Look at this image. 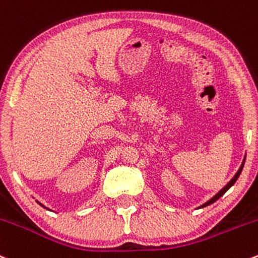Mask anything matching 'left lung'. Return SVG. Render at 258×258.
<instances>
[{
	"instance_id": "8db88e82",
	"label": "left lung",
	"mask_w": 258,
	"mask_h": 258,
	"mask_svg": "<svg viewBox=\"0 0 258 258\" xmlns=\"http://www.w3.org/2000/svg\"><path fill=\"white\" fill-rule=\"evenodd\" d=\"M245 159H246V157H245V158H243L242 163H241V165H240V168H238V170H237V172H236V174H235V175H234V177H232V178H231V180H230V181H229V183H227V184H226V185H225V186H224V188H222V189H221V190H219V191H218V193H216L215 195H214V197H213V198H211V199H209L207 203H204V204H203V205H200V207H199V209H202V208H205V207H208V205H210V204H213V203H215V202H216V200H218V199H219V198H220V197H222V195H224L225 193H226V191H227V190H229V189H230V188H231V186H232V185H234V184H235V181H236V180H237V178H238V177H240L241 172H242V168H243V164H245Z\"/></svg>"
}]
</instances>
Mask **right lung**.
I'll return each instance as SVG.
<instances>
[{
  "label": "right lung",
  "instance_id": "right-lung-1",
  "mask_svg": "<svg viewBox=\"0 0 258 258\" xmlns=\"http://www.w3.org/2000/svg\"><path fill=\"white\" fill-rule=\"evenodd\" d=\"M37 203H38V204H39V205H40V207H43V208H45V209H47V210H49V209H48L47 207H44V205H43V204H42V203H39V202H37Z\"/></svg>",
  "mask_w": 258,
  "mask_h": 258
}]
</instances>
